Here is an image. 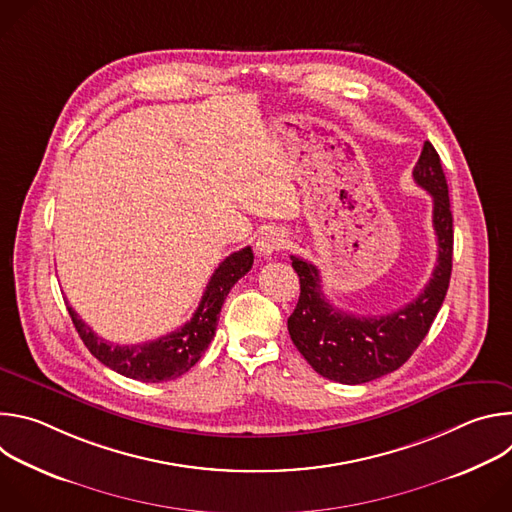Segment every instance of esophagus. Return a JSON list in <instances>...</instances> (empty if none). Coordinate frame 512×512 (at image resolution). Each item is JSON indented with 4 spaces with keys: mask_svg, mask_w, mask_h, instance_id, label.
Wrapping results in <instances>:
<instances>
[{
    "mask_svg": "<svg viewBox=\"0 0 512 512\" xmlns=\"http://www.w3.org/2000/svg\"><path fill=\"white\" fill-rule=\"evenodd\" d=\"M285 245H287V233L283 229H267L259 235L255 249L261 257H271L281 249H285Z\"/></svg>",
    "mask_w": 512,
    "mask_h": 512,
    "instance_id": "esophagus-1",
    "label": "esophagus"
}]
</instances>
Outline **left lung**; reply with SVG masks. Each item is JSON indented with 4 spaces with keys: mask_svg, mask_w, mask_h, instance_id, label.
<instances>
[{
    "mask_svg": "<svg viewBox=\"0 0 512 512\" xmlns=\"http://www.w3.org/2000/svg\"><path fill=\"white\" fill-rule=\"evenodd\" d=\"M413 180L433 200L437 265L421 294L401 310L373 318L346 314L322 294L318 267L291 255V267L300 277V300L287 318V330L310 367L330 381L362 385L397 371L421 344L444 304L452 275L454 218L446 174L429 141L423 143Z\"/></svg>",
    "mask_w": 512,
    "mask_h": 512,
    "instance_id": "8db88e82",
    "label": "left lung"
}]
</instances>
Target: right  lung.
Instances as JSON below:
<instances>
[{
	"label": "right lung",
	"instance_id": "right-lung-1",
	"mask_svg": "<svg viewBox=\"0 0 512 512\" xmlns=\"http://www.w3.org/2000/svg\"><path fill=\"white\" fill-rule=\"evenodd\" d=\"M253 267V251L245 247L237 253H231L221 265H218L204 289V296L192 314V318L180 326L178 330L143 344H111L97 336L79 314L68 306V314L75 324L81 340L89 348V352L101 360L111 371L143 381V383H162L178 379L188 373L194 364L200 360L204 350L208 348L218 314L225 304V298L233 285Z\"/></svg>",
	"mask_w": 512,
	"mask_h": 512
}]
</instances>
